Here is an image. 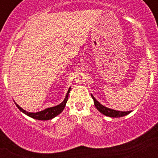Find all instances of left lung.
<instances>
[{"mask_svg":"<svg viewBox=\"0 0 158 158\" xmlns=\"http://www.w3.org/2000/svg\"><path fill=\"white\" fill-rule=\"evenodd\" d=\"M93 99V101H94V104L96 106V109L98 110L99 111L104 114V115H107V116L109 117H113V118H118V117H122L124 115H128L129 113L131 112V111H115V110L110 109V108H107V107H104V106L102 105L101 104H100L96 99L94 98V96L93 95H91Z\"/></svg>","mask_w":158,"mask_h":158,"instance_id":"left-lung-1","label":"left lung"}]
</instances>
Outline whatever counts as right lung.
<instances>
[{
	"instance_id": "1",
	"label": "right lung",
	"mask_w": 158,
	"mask_h": 158,
	"mask_svg": "<svg viewBox=\"0 0 158 158\" xmlns=\"http://www.w3.org/2000/svg\"><path fill=\"white\" fill-rule=\"evenodd\" d=\"M69 92H70V88H69L68 92H67L66 96H65V100H63L62 103H61V104H58V105L57 106H54V107H49V108H47V109L43 110V111H39V112H27V111H26L25 110H23V108H21V107H19L18 104H16V105L22 112L24 113L25 115L31 117V118H35V119H39V120H49V119H51V118H54L55 116L59 115L60 113L63 111V109L65 107V104H66L67 100H68V96H69Z\"/></svg>"
}]
</instances>
